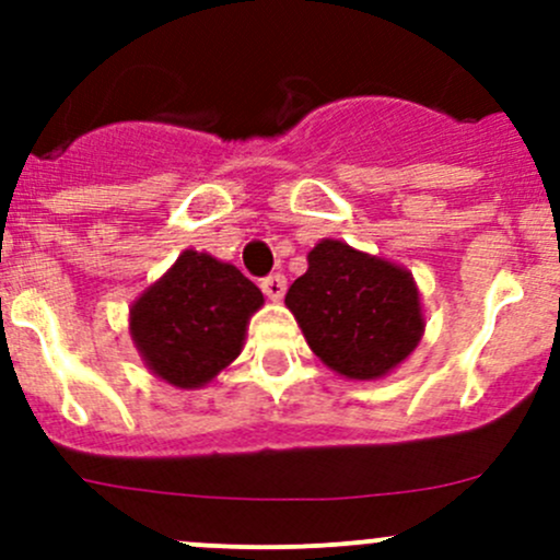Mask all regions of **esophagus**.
Masks as SVG:
<instances>
[{"instance_id":"1","label":"esophagus","mask_w":560,"mask_h":560,"mask_svg":"<svg viewBox=\"0 0 560 560\" xmlns=\"http://www.w3.org/2000/svg\"><path fill=\"white\" fill-rule=\"evenodd\" d=\"M259 287H262V292L270 298V301H281L287 292V279L281 273L265 276V279L259 281Z\"/></svg>"}]
</instances>
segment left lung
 I'll return each instance as SVG.
<instances>
[{"label": "left lung", "mask_w": 560, "mask_h": 560, "mask_svg": "<svg viewBox=\"0 0 560 560\" xmlns=\"http://www.w3.org/2000/svg\"><path fill=\"white\" fill-rule=\"evenodd\" d=\"M284 303L316 358L347 380H380L422 336L420 295L398 265L322 241Z\"/></svg>", "instance_id": "left-lung-1"}]
</instances>
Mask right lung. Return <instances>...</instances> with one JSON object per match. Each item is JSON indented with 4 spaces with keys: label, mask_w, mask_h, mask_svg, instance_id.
Returning a JSON list of instances; mask_svg holds the SVG:
<instances>
[{
    "label": "right lung",
    "mask_w": 560,
    "mask_h": 560,
    "mask_svg": "<svg viewBox=\"0 0 560 560\" xmlns=\"http://www.w3.org/2000/svg\"><path fill=\"white\" fill-rule=\"evenodd\" d=\"M262 292L235 265L184 252L132 306L129 330L149 369L175 387H200L233 363Z\"/></svg>",
    "instance_id": "1"
}]
</instances>
